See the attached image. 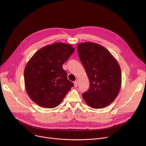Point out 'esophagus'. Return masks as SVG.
Segmentation results:
<instances>
[{
	"label": "esophagus",
	"instance_id": "esophagus-1",
	"mask_svg": "<svg viewBox=\"0 0 146 146\" xmlns=\"http://www.w3.org/2000/svg\"><path fill=\"white\" fill-rule=\"evenodd\" d=\"M78 81H77V80H76V81H75L74 82V87H76V86H78Z\"/></svg>",
	"mask_w": 146,
	"mask_h": 146
}]
</instances>
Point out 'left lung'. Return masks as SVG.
<instances>
[{
  "mask_svg": "<svg viewBox=\"0 0 146 146\" xmlns=\"http://www.w3.org/2000/svg\"><path fill=\"white\" fill-rule=\"evenodd\" d=\"M78 52L90 86L82 97L94 109L109 106L117 96L121 85L119 64L111 54L101 45L93 42L78 44Z\"/></svg>",
  "mask_w": 146,
  "mask_h": 146,
  "instance_id": "left-lung-1",
  "label": "left lung"
}]
</instances>
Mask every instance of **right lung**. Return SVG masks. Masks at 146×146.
<instances>
[{"label": "right lung", "instance_id": "add662e5", "mask_svg": "<svg viewBox=\"0 0 146 146\" xmlns=\"http://www.w3.org/2000/svg\"><path fill=\"white\" fill-rule=\"evenodd\" d=\"M74 51L71 44L56 42L39 49L28 61L24 71L26 91L38 106L57 107L74 86L62 64Z\"/></svg>", "mask_w": 146, "mask_h": 146}]
</instances>
